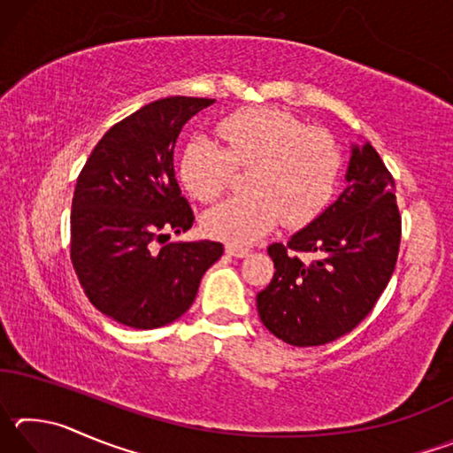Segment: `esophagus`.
Returning <instances> with one entry per match:
<instances>
[{"mask_svg": "<svg viewBox=\"0 0 453 453\" xmlns=\"http://www.w3.org/2000/svg\"><path fill=\"white\" fill-rule=\"evenodd\" d=\"M226 254L234 256V257H245L250 254L248 248H242V245H234V243H227L226 245Z\"/></svg>", "mask_w": 453, "mask_h": 453, "instance_id": "esophagus-1", "label": "esophagus"}]
</instances>
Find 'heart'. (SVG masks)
<instances>
[{"mask_svg":"<svg viewBox=\"0 0 453 453\" xmlns=\"http://www.w3.org/2000/svg\"><path fill=\"white\" fill-rule=\"evenodd\" d=\"M224 148L205 140L188 143L180 180L199 202L232 186L235 170L250 172L251 196L234 197L203 216L205 234L229 243H251L280 224L302 227L332 199L342 170L334 137L275 107H251L218 127Z\"/></svg>","mask_w":453,"mask_h":453,"instance_id":"obj_1","label":"heart"}]
</instances>
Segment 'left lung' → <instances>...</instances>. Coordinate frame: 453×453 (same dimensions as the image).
Instances as JSON below:
<instances>
[{"mask_svg": "<svg viewBox=\"0 0 453 453\" xmlns=\"http://www.w3.org/2000/svg\"><path fill=\"white\" fill-rule=\"evenodd\" d=\"M346 181L308 227L267 248L275 273L257 294V313L289 346H324L349 334L395 270L402 240L395 181L367 142L351 145ZM302 253L312 262L303 263Z\"/></svg>", "mask_w": 453, "mask_h": 453, "instance_id": "1", "label": "left lung"}]
</instances>
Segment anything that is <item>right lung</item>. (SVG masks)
<instances>
[{"label":"right lung","instance_id":"right-lung-1","mask_svg":"<svg viewBox=\"0 0 453 453\" xmlns=\"http://www.w3.org/2000/svg\"><path fill=\"white\" fill-rule=\"evenodd\" d=\"M208 97H165L110 127L91 151L72 202V264L89 302L118 324L153 329L194 303L219 242L167 243L194 226L173 172V148Z\"/></svg>","mask_w":453,"mask_h":453}]
</instances>
